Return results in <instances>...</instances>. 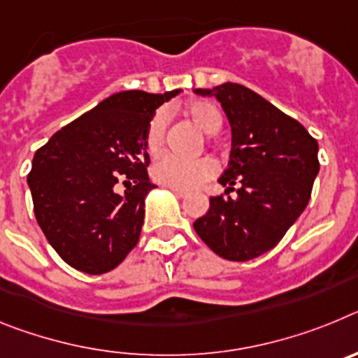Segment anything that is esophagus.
I'll return each mask as SVG.
<instances>
[{
    "mask_svg": "<svg viewBox=\"0 0 358 358\" xmlns=\"http://www.w3.org/2000/svg\"><path fill=\"white\" fill-rule=\"evenodd\" d=\"M172 192H173V194H176L179 199H186V197H188V194H186V192H182V189H173V188H172Z\"/></svg>",
    "mask_w": 358,
    "mask_h": 358,
    "instance_id": "1",
    "label": "esophagus"
}]
</instances>
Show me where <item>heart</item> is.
I'll list each match as a JSON object with an SVG mask.
<instances>
[{
    "instance_id": "heart-1",
    "label": "heart",
    "mask_w": 358,
    "mask_h": 358,
    "mask_svg": "<svg viewBox=\"0 0 358 358\" xmlns=\"http://www.w3.org/2000/svg\"><path fill=\"white\" fill-rule=\"evenodd\" d=\"M182 110L208 134H213L222 127V115L218 113L213 103L195 100V102L185 106ZM166 125H169V116L164 110H157L148 122L147 131H145V147L150 154H159L163 150ZM215 173H217V163L211 157L182 159L177 156H163L152 166L154 181L169 186V188L182 189V192L199 188L206 181L213 179Z\"/></svg>"
}]
</instances>
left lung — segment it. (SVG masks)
<instances>
[{
    "mask_svg": "<svg viewBox=\"0 0 358 358\" xmlns=\"http://www.w3.org/2000/svg\"><path fill=\"white\" fill-rule=\"evenodd\" d=\"M231 125L229 163L218 182L224 195L194 222L208 248L231 262H248L278 245L305 211L319 173L317 141L297 120L245 85L226 82L213 90ZM238 185L237 197L229 192Z\"/></svg>",
    "mask_w": 358,
    "mask_h": 358,
    "instance_id": "8db88e82",
    "label": "left lung"
}]
</instances>
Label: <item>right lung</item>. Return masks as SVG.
I'll return each instance as SVG.
<instances>
[{
  "instance_id": "add662e5",
  "label": "right lung",
  "mask_w": 358,
  "mask_h": 358,
  "mask_svg": "<svg viewBox=\"0 0 358 358\" xmlns=\"http://www.w3.org/2000/svg\"><path fill=\"white\" fill-rule=\"evenodd\" d=\"M179 94L122 91L73 120L36 152L28 173L34 213L57 255L85 274L118 267L140 240L154 110ZM123 182L126 192L115 186Z\"/></svg>"
}]
</instances>
